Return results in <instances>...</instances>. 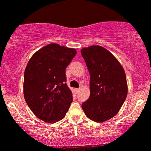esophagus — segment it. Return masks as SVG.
<instances>
[{"mask_svg":"<svg viewBox=\"0 0 151 151\" xmlns=\"http://www.w3.org/2000/svg\"><path fill=\"white\" fill-rule=\"evenodd\" d=\"M80 91V89L79 88V89H75V92L76 93H79V92Z\"/></svg>","mask_w":151,"mask_h":151,"instance_id":"esophagus-1","label":"esophagus"}]
</instances>
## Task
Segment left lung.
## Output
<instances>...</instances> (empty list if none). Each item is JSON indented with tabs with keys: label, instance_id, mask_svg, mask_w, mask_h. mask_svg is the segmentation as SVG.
Returning <instances> with one entry per match:
<instances>
[{
	"label": "left lung",
	"instance_id": "8db88e82",
	"mask_svg": "<svg viewBox=\"0 0 151 151\" xmlns=\"http://www.w3.org/2000/svg\"><path fill=\"white\" fill-rule=\"evenodd\" d=\"M81 53L90 75V97L82 104V109L92 121H108L117 114L127 96L125 71L111 52L101 46L83 47Z\"/></svg>",
	"mask_w": 151,
	"mask_h": 151
}]
</instances>
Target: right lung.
I'll return each instance as SVG.
<instances>
[{"label": "right lung", "mask_w": 151, "mask_h": 151, "mask_svg": "<svg viewBox=\"0 0 151 151\" xmlns=\"http://www.w3.org/2000/svg\"><path fill=\"white\" fill-rule=\"evenodd\" d=\"M76 54L74 48L50 43L28 61L24 73V98L42 121L52 124L65 117L72 102V93L65 83V68Z\"/></svg>", "instance_id": "obj_1"}]
</instances>
